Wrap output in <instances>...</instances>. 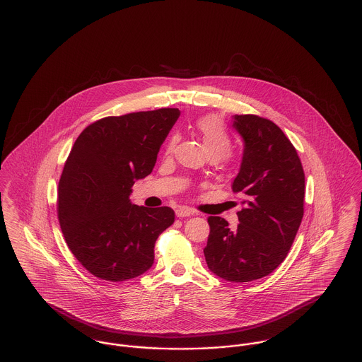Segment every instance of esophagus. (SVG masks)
<instances>
[{
  "label": "esophagus",
  "mask_w": 362,
  "mask_h": 362,
  "mask_svg": "<svg viewBox=\"0 0 362 362\" xmlns=\"http://www.w3.org/2000/svg\"><path fill=\"white\" fill-rule=\"evenodd\" d=\"M175 214H176V216H177V218H187V216H192L194 212H193L190 208L179 206V208H176Z\"/></svg>",
  "instance_id": "34e87169"
}]
</instances>
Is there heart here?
Listing matches in <instances>:
<instances>
[{"label": "heart", "mask_w": 362, "mask_h": 362, "mask_svg": "<svg viewBox=\"0 0 362 362\" xmlns=\"http://www.w3.org/2000/svg\"><path fill=\"white\" fill-rule=\"evenodd\" d=\"M195 131L204 141L208 157L211 160H221L230 154L233 141L222 121L216 115H204L198 118L195 122ZM176 140V136H172L168 141L165 148L168 154L173 150Z\"/></svg>", "instance_id": "1"}]
</instances>
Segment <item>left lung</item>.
<instances>
[{"label":"left lung","instance_id":"obj_1","mask_svg":"<svg viewBox=\"0 0 362 362\" xmlns=\"http://www.w3.org/2000/svg\"><path fill=\"white\" fill-rule=\"evenodd\" d=\"M233 127L244 139L233 192L243 195L240 224L230 230L219 216L204 255L209 270L231 282H250L274 272L291 250L303 219L305 172L296 148L273 121L235 114Z\"/></svg>","mask_w":362,"mask_h":362}]
</instances>
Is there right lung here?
<instances>
[{
    "label": "right lung",
    "mask_w": 362,
    "mask_h": 362,
    "mask_svg": "<svg viewBox=\"0 0 362 362\" xmlns=\"http://www.w3.org/2000/svg\"><path fill=\"white\" fill-rule=\"evenodd\" d=\"M179 115L168 107L105 117L76 140L59 180L57 218L67 247L95 277L121 282L153 266L156 241L175 212L138 206L129 195L151 173Z\"/></svg>",
    "instance_id": "add662e5"
}]
</instances>
